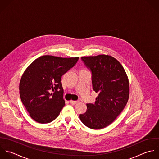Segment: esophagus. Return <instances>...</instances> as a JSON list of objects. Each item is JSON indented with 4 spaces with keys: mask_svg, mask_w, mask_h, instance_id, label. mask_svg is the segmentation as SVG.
Returning <instances> with one entry per match:
<instances>
[{
    "mask_svg": "<svg viewBox=\"0 0 159 159\" xmlns=\"http://www.w3.org/2000/svg\"><path fill=\"white\" fill-rule=\"evenodd\" d=\"M79 102V101H72V100H70V104H72V105H74L78 103Z\"/></svg>",
    "mask_w": 159,
    "mask_h": 159,
    "instance_id": "obj_1",
    "label": "esophagus"
}]
</instances>
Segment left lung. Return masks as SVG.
I'll use <instances>...</instances> for the list:
<instances>
[{
  "label": "left lung",
  "instance_id": "obj_1",
  "mask_svg": "<svg viewBox=\"0 0 159 159\" xmlns=\"http://www.w3.org/2000/svg\"><path fill=\"white\" fill-rule=\"evenodd\" d=\"M92 72L93 90L98 93L94 104L87 103L81 121L93 129L104 128L113 123L126 105L129 85L126 73L115 58L108 55L82 57Z\"/></svg>",
  "mask_w": 159,
  "mask_h": 159
}]
</instances>
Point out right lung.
<instances>
[{
    "mask_svg": "<svg viewBox=\"0 0 159 159\" xmlns=\"http://www.w3.org/2000/svg\"><path fill=\"white\" fill-rule=\"evenodd\" d=\"M79 58L43 56L25 70L20 82V95L35 121L49 123L59 116L65 105L62 76L75 65Z\"/></svg>",
    "mask_w": 159,
    "mask_h": 159,
    "instance_id": "add662e5",
    "label": "right lung"
}]
</instances>
